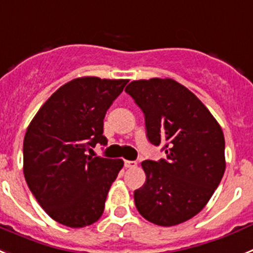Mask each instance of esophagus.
Listing matches in <instances>:
<instances>
[{"label": "esophagus", "mask_w": 253, "mask_h": 253, "mask_svg": "<svg viewBox=\"0 0 253 253\" xmlns=\"http://www.w3.org/2000/svg\"><path fill=\"white\" fill-rule=\"evenodd\" d=\"M136 166H137V163L135 160H125V167L126 168H135Z\"/></svg>", "instance_id": "1"}]
</instances>
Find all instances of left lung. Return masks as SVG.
<instances>
[{"label":"left lung","mask_w":253,"mask_h":253,"mask_svg":"<svg viewBox=\"0 0 253 253\" xmlns=\"http://www.w3.org/2000/svg\"><path fill=\"white\" fill-rule=\"evenodd\" d=\"M145 116L146 136L164 142L167 159L144 160V186L133 193L146 220L177 225L199 214L225 170L221 127L192 91L173 79L135 80L125 89Z\"/></svg>","instance_id":"1"}]
</instances>
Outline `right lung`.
Wrapping results in <instances>:
<instances>
[{
    "instance_id": "obj_1",
    "label": "right lung",
    "mask_w": 253,
    "mask_h": 253,
    "mask_svg": "<svg viewBox=\"0 0 253 253\" xmlns=\"http://www.w3.org/2000/svg\"><path fill=\"white\" fill-rule=\"evenodd\" d=\"M127 83L74 79L49 96L26 129V183L44 211L66 227H86L102 216L109 188L124 167L122 159L93 158L86 150L107 145L103 120Z\"/></svg>"
}]
</instances>
